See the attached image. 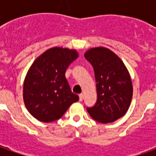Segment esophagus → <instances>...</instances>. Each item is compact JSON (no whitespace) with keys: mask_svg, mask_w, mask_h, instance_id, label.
<instances>
[{"mask_svg":"<svg viewBox=\"0 0 156 156\" xmlns=\"http://www.w3.org/2000/svg\"><path fill=\"white\" fill-rule=\"evenodd\" d=\"M83 98H84V95H83V94H79V100H80V101H83Z\"/></svg>","mask_w":156,"mask_h":156,"instance_id":"obj_1","label":"esophagus"}]
</instances>
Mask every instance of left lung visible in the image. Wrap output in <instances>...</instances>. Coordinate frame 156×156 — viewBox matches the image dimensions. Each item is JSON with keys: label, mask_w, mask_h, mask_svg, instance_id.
<instances>
[{"label": "left lung", "mask_w": 156, "mask_h": 156, "mask_svg": "<svg viewBox=\"0 0 156 156\" xmlns=\"http://www.w3.org/2000/svg\"><path fill=\"white\" fill-rule=\"evenodd\" d=\"M85 58L94 70L97 102L87 108L88 114L99 123L107 124L123 117L130 105L133 85L130 75L120 58L108 48H91Z\"/></svg>", "instance_id": "obj_1"}]
</instances>
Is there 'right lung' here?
<instances>
[{"label": "right lung", "mask_w": 156, "mask_h": 156, "mask_svg": "<svg viewBox=\"0 0 156 156\" xmlns=\"http://www.w3.org/2000/svg\"><path fill=\"white\" fill-rule=\"evenodd\" d=\"M78 57L74 49L55 47L40 55L30 67L23 84V100L37 120H57L78 101L65 77L68 67Z\"/></svg>", "instance_id": "right-lung-1"}]
</instances>
